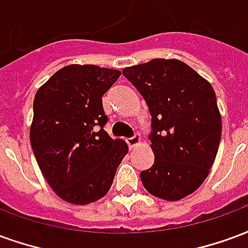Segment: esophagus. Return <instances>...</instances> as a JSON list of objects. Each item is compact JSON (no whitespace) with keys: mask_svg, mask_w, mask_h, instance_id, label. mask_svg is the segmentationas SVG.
Segmentation results:
<instances>
[{"mask_svg":"<svg viewBox=\"0 0 248 248\" xmlns=\"http://www.w3.org/2000/svg\"><path fill=\"white\" fill-rule=\"evenodd\" d=\"M127 145H129L130 149H134L135 146H138L140 143V135L138 134H135L134 137H131V138H127Z\"/></svg>","mask_w":248,"mask_h":248,"instance_id":"34e87169","label":"esophagus"}]
</instances>
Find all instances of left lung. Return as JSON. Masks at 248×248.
Here are the masks:
<instances>
[{
  "instance_id": "8db88e82",
  "label": "left lung",
  "mask_w": 248,
  "mask_h": 248,
  "mask_svg": "<svg viewBox=\"0 0 248 248\" xmlns=\"http://www.w3.org/2000/svg\"><path fill=\"white\" fill-rule=\"evenodd\" d=\"M122 73L151 115L149 138L155 158L140 181L154 197L179 201L202 185L218 153L222 118L215 92L179 60L155 58Z\"/></svg>"
}]
</instances>
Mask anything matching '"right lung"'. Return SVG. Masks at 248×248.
I'll list each match as a JSON object with an SVG mask.
<instances>
[{"label": "right lung", "mask_w": 248, "mask_h": 248, "mask_svg": "<svg viewBox=\"0 0 248 248\" xmlns=\"http://www.w3.org/2000/svg\"><path fill=\"white\" fill-rule=\"evenodd\" d=\"M119 76L114 69L69 65L35 94L31 149L47 183L66 202L89 204L105 197L129 151L124 140L103 130L102 95Z\"/></svg>", "instance_id": "add662e5"}]
</instances>
